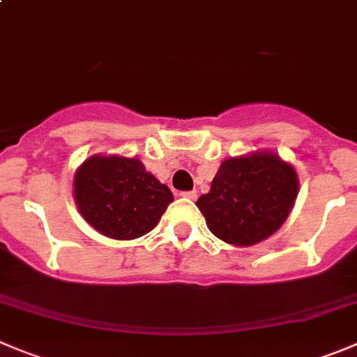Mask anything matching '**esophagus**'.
<instances>
[{"mask_svg": "<svg viewBox=\"0 0 357 357\" xmlns=\"http://www.w3.org/2000/svg\"><path fill=\"white\" fill-rule=\"evenodd\" d=\"M181 195L183 199H188V201H195V199H197V192H195V190H190V192H181Z\"/></svg>", "mask_w": 357, "mask_h": 357, "instance_id": "34e87169", "label": "esophagus"}]
</instances>
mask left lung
<instances>
[{
  "mask_svg": "<svg viewBox=\"0 0 357 357\" xmlns=\"http://www.w3.org/2000/svg\"><path fill=\"white\" fill-rule=\"evenodd\" d=\"M298 176L273 153L229 158L197 208L209 231L229 245L250 246L282 227L296 197Z\"/></svg>",
  "mask_w": 357,
  "mask_h": 357,
  "instance_id": "left-lung-1",
  "label": "left lung"
}]
</instances>
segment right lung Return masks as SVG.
<instances>
[{
    "instance_id": "1",
    "label": "right lung",
    "mask_w": 357,
    "mask_h": 357,
    "mask_svg": "<svg viewBox=\"0 0 357 357\" xmlns=\"http://www.w3.org/2000/svg\"><path fill=\"white\" fill-rule=\"evenodd\" d=\"M73 195L86 222L112 239L148 234L174 201L141 160L123 156L86 160L73 179Z\"/></svg>"
}]
</instances>
